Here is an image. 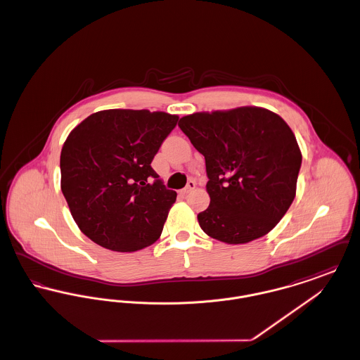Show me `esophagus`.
<instances>
[{
  "label": "esophagus",
  "mask_w": 360,
  "mask_h": 360,
  "mask_svg": "<svg viewBox=\"0 0 360 360\" xmlns=\"http://www.w3.org/2000/svg\"><path fill=\"white\" fill-rule=\"evenodd\" d=\"M195 188V182L193 181V179H190L188 182V185H186V188H182V194H188L190 193L191 190H194Z\"/></svg>",
  "instance_id": "esophagus-1"
}]
</instances>
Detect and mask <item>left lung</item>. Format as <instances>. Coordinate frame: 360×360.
<instances>
[{
  "mask_svg": "<svg viewBox=\"0 0 360 360\" xmlns=\"http://www.w3.org/2000/svg\"><path fill=\"white\" fill-rule=\"evenodd\" d=\"M205 156L210 197L197 219L207 236L244 244L267 235L295 197L302 154L290 127L259 106L197 112L178 122Z\"/></svg>",
  "mask_w": 360,
  "mask_h": 360,
  "instance_id": "8db88e82",
  "label": "left lung"
}]
</instances>
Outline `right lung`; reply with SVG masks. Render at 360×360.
<instances>
[{
  "label": "right lung",
  "mask_w": 360,
  "mask_h": 360,
  "mask_svg": "<svg viewBox=\"0 0 360 360\" xmlns=\"http://www.w3.org/2000/svg\"><path fill=\"white\" fill-rule=\"evenodd\" d=\"M178 119L147 109H108L70 132L60 153V188L89 239L134 252L160 238L176 193L158 179L151 162Z\"/></svg>",
  "instance_id": "obj_1"
}]
</instances>
